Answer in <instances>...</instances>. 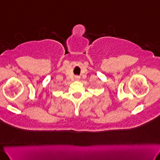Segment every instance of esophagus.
Here are the masks:
<instances>
[{"mask_svg": "<svg viewBox=\"0 0 160 160\" xmlns=\"http://www.w3.org/2000/svg\"><path fill=\"white\" fill-rule=\"evenodd\" d=\"M75 79L76 80H79L80 79V76H78V75H76L75 77Z\"/></svg>", "mask_w": 160, "mask_h": 160, "instance_id": "34e87169", "label": "esophagus"}]
</instances>
